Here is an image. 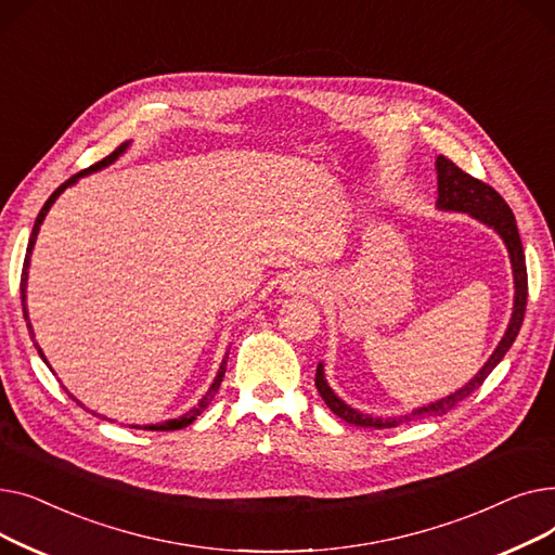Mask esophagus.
Instances as JSON below:
<instances>
[{
	"label": "esophagus",
	"instance_id": "esophagus-1",
	"mask_svg": "<svg viewBox=\"0 0 555 555\" xmlns=\"http://www.w3.org/2000/svg\"><path fill=\"white\" fill-rule=\"evenodd\" d=\"M310 285H312V281L301 274H289L287 279H283L285 293H308Z\"/></svg>",
	"mask_w": 555,
	"mask_h": 555
}]
</instances>
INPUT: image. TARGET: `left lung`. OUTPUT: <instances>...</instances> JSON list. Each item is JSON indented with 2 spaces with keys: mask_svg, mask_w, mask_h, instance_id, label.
<instances>
[{
  "mask_svg": "<svg viewBox=\"0 0 555 555\" xmlns=\"http://www.w3.org/2000/svg\"><path fill=\"white\" fill-rule=\"evenodd\" d=\"M436 172H439V199H436V207L441 211H461V214H470L473 218H477L479 222L492 227L494 231L500 233L502 241L506 243V249L511 254V266H513V279H515V301H513V314H511V324L502 337V341L494 348L492 356L488 358V362L481 366V371L473 377V380L461 387L459 391L429 402L425 406H418L412 414H404L398 418H377V416H369L362 414L353 406H348L341 398L335 396V391L328 387L326 375H324V364L317 366L314 373V385L319 396L324 398V402L331 406V412L335 416H339L341 421L358 425V427H375V429H385V427H396L400 423L414 421V418H431V416H443L450 410L463 400L468 398L470 393H475L486 377L492 373V369L502 362V358L506 356L508 348L513 346L521 322H524V312H527V297H529V279H527V260H524V247L519 241L517 233V224H515V216L511 211V207L506 204V199L494 191L492 186H488L486 182L473 178V175L463 172L454 162H450L448 157L439 155L436 157Z\"/></svg>",
  "mask_w": 555,
  "mask_h": 555,
  "instance_id": "8db88e82",
  "label": "left lung"
}]
</instances>
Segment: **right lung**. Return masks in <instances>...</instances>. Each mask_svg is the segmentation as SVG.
I'll use <instances>...</instances> for the list:
<instances>
[{"label": "right lung", "mask_w": 555, "mask_h": 555, "mask_svg": "<svg viewBox=\"0 0 555 555\" xmlns=\"http://www.w3.org/2000/svg\"><path fill=\"white\" fill-rule=\"evenodd\" d=\"M130 145V141H126V143H121L119 149H116L112 155H107L105 159H101L99 164H94V166H90V168H85L82 172H78V175H74V178H69L65 184H61L57 186L51 195H49V199L44 202V207L40 209V214H38V218H36V224H34V231H31V238H28V247H26V256H24V268H22V279H20V293H22V310H24V319H26V326H28V335H31V339L36 337L34 335V328H31V322H28V314H26V281H28V262H31V251H34V245H36V238H38V231H40V224H42V220H44V216H47V211L51 209V204L57 199V195H61L67 186H72V184H76L78 182V178L80 175H87V172H94V170H101V168H105V166H109L112 162H116L119 159L124 153H126V149ZM34 344H36V348H38V353H40V358L44 360V364H49L47 362V358H44V353H42V348L38 346V341L34 339ZM229 356V353H227ZM227 356H224V360H222V364H220V371H218V375H216V380H214V385L209 387V391L204 393V398L193 406V410H189L186 414H182L180 418H172V421H166V423H157V425H143V427H139V425H132V427H139V429H151V431H172V429H182V427H186V425H191L204 410H207L209 406V402L214 400V396L218 393V389H220V383H222V377H224V369H227ZM74 398V396H72ZM78 402V400H76ZM80 404V402H78ZM90 412V410H87ZM94 414V412H92ZM99 416V414H96Z\"/></svg>", "instance_id": "1"}]
</instances>
